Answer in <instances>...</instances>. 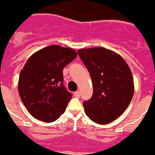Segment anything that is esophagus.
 <instances>
[{"mask_svg":"<svg viewBox=\"0 0 155 155\" xmlns=\"http://www.w3.org/2000/svg\"><path fill=\"white\" fill-rule=\"evenodd\" d=\"M74 95H75V97H80V91H75V92L74 93Z\"/></svg>","mask_w":155,"mask_h":155,"instance_id":"esophagus-1","label":"esophagus"}]
</instances>
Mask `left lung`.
<instances>
[{
	"label": "left lung",
	"instance_id": "left-lung-1",
	"mask_svg": "<svg viewBox=\"0 0 155 155\" xmlns=\"http://www.w3.org/2000/svg\"><path fill=\"white\" fill-rule=\"evenodd\" d=\"M93 84V94L83 103L91 120L107 124L118 119L129 106L134 95V80L123 57L104 48L80 49Z\"/></svg>",
	"mask_w": 155,
	"mask_h": 155
}]
</instances>
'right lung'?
Listing matches in <instances>:
<instances>
[{"instance_id": "add662e5", "label": "right lung", "mask_w": 155, "mask_h": 155, "mask_svg": "<svg viewBox=\"0 0 155 155\" xmlns=\"http://www.w3.org/2000/svg\"><path fill=\"white\" fill-rule=\"evenodd\" d=\"M76 56L73 49L51 45L27 60L20 74L18 91L34 118L51 123L64 112L72 94L64 85L63 69Z\"/></svg>"}]
</instances>
